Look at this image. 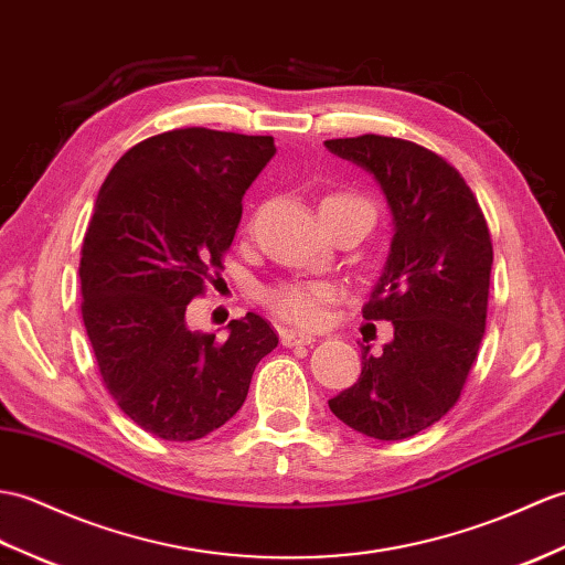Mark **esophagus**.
<instances>
[{"mask_svg": "<svg viewBox=\"0 0 565 565\" xmlns=\"http://www.w3.org/2000/svg\"><path fill=\"white\" fill-rule=\"evenodd\" d=\"M315 342L312 334L296 332V330H284L281 332V344L284 347H310Z\"/></svg>", "mask_w": 565, "mask_h": 565, "instance_id": "obj_1", "label": "esophagus"}]
</instances>
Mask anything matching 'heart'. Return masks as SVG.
Segmentation results:
<instances>
[{
    "mask_svg": "<svg viewBox=\"0 0 565 565\" xmlns=\"http://www.w3.org/2000/svg\"><path fill=\"white\" fill-rule=\"evenodd\" d=\"M324 202L371 206L369 202L351 192L330 194ZM332 296H334L332 286H327V284H281V286L269 288V291L265 294V300H267V306L277 315H281L284 320L303 324V327H312L322 320V308Z\"/></svg>",
    "mask_w": 565,
    "mask_h": 565,
    "instance_id": "heart-1",
    "label": "heart"
}]
</instances>
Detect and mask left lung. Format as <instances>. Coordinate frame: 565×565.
<instances>
[{
    "label": "left lung",
    "mask_w": 565,
    "mask_h": 565,
    "mask_svg": "<svg viewBox=\"0 0 565 565\" xmlns=\"http://www.w3.org/2000/svg\"><path fill=\"white\" fill-rule=\"evenodd\" d=\"M375 178L392 212L390 255L363 306L395 339L380 353L361 344V377L330 399L349 428L404 440L448 414L462 395L487 330L491 233L457 170L414 141L363 135L324 141Z\"/></svg>",
    "instance_id": "obj_1"
}]
</instances>
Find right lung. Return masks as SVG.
Returning a JSON list of instances; mask_svg holds the SVG:
<instances>
[{
    "mask_svg": "<svg viewBox=\"0 0 565 565\" xmlns=\"http://www.w3.org/2000/svg\"><path fill=\"white\" fill-rule=\"evenodd\" d=\"M274 153L271 137L173 129L129 149L98 192L78 265L84 327L110 397L163 440L226 424L279 344L255 312L231 320L228 339L185 322L190 300L223 269L243 194Z\"/></svg>",
    "mask_w": 565,
    "mask_h": 565,
    "instance_id": "add662e5",
    "label": "right lung"
}]
</instances>
